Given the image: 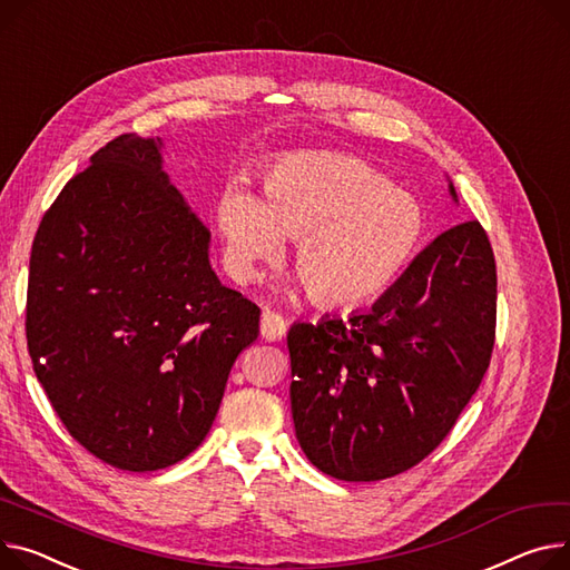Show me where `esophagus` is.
<instances>
[{
  "label": "esophagus",
  "instance_id": "esophagus-1",
  "mask_svg": "<svg viewBox=\"0 0 570 570\" xmlns=\"http://www.w3.org/2000/svg\"><path fill=\"white\" fill-rule=\"evenodd\" d=\"M261 334H263V338H268V341L284 338V334H286L284 316L279 312L265 309L263 316H261Z\"/></svg>",
  "mask_w": 570,
  "mask_h": 570
}]
</instances>
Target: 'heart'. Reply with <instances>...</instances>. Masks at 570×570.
Returning a JSON list of instances; mask_svg holds the SVG:
<instances>
[{
	"label": "heart",
	"instance_id": "obj_1",
	"mask_svg": "<svg viewBox=\"0 0 570 570\" xmlns=\"http://www.w3.org/2000/svg\"><path fill=\"white\" fill-rule=\"evenodd\" d=\"M261 193L258 202L229 185L217 202L226 271L252 282L291 238L295 271L323 307H357L385 293L424 240L422 206L353 156L279 158L265 167Z\"/></svg>",
	"mask_w": 570,
	"mask_h": 570
}]
</instances>
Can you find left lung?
Masks as SVG:
<instances>
[{
	"mask_svg": "<svg viewBox=\"0 0 570 570\" xmlns=\"http://www.w3.org/2000/svg\"><path fill=\"white\" fill-rule=\"evenodd\" d=\"M495 323V254L476 219L440 234L368 312L295 323L291 410L305 456L338 481L422 463L479 390Z\"/></svg>",
	"mask_w": 570,
	"mask_h": 570,
	"instance_id": "8db88e82",
	"label": "left lung"
}]
</instances>
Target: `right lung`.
<instances>
[{
  "mask_svg": "<svg viewBox=\"0 0 570 570\" xmlns=\"http://www.w3.org/2000/svg\"><path fill=\"white\" fill-rule=\"evenodd\" d=\"M160 137L119 135L46 210L27 348L66 431L102 463L154 472L208 435L261 309L219 284L208 226L169 185Z\"/></svg>",
  "mask_w": 570,
  "mask_h": 570,
  "instance_id": "right-lung-1",
  "label": "right lung"
}]
</instances>
